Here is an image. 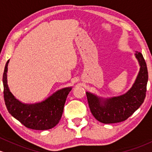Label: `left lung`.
<instances>
[{"mask_svg": "<svg viewBox=\"0 0 152 152\" xmlns=\"http://www.w3.org/2000/svg\"><path fill=\"white\" fill-rule=\"evenodd\" d=\"M140 64V70L132 88L125 94L103 99L87 92L90 111L98 121L115 124L126 121L144 103L148 82V70L141 52L135 54Z\"/></svg>", "mask_w": 152, "mask_h": 152, "instance_id": "left-lung-1", "label": "left lung"}]
</instances>
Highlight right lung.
Segmentation results:
<instances>
[{
  "mask_svg": "<svg viewBox=\"0 0 152 152\" xmlns=\"http://www.w3.org/2000/svg\"><path fill=\"white\" fill-rule=\"evenodd\" d=\"M3 75V97L8 112L26 128L48 130L55 126L62 117L66 99L72 88L58 90L47 100L35 104L22 103L13 96L7 84L8 64Z\"/></svg>",
  "mask_w": 152,
  "mask_h": 152,
  "instance_id": "right-lung-1",
  "label": "right lung"
}]
</instances>
